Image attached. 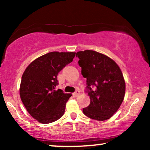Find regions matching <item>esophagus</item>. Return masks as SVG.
Here are the masks:
<instances>
[{
    "instance_id": "34e87169",
    "label": "esophagus",
    "mask_w": 150,
    "mask_h": 150,
    "mask_svg": "<svg viewBox=\"0 0 150 150\" xmlns=\"http://www.w3.org/2000/svg\"><path fill=\"white\" fill-rule=\"evenodd\" d=\"M80 94V91H79V90H76L75 92L73 93V95L75 96V97H77V96H78Z\"/></svg>"
}]
</instances>
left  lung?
Here are the masks:
<instances>
[{
  "instance_id": "obj_1",
  "label": "left lung",
  "mask_w": 150,
  "mask_h": 150,
  "mask_svg": "<svg viewBox=\"0 0 150 150\" xmlns=\"http://www.w3.org/2000/svg\"><path fill=\"white\" fill-rule=\"evenodd\" d=\"M82 75L87 79L86 92L90 104L82 109L84 114L97 120L111 118L124 99L125 83L116 62L97 51L85 50L76 53Z\"/></svg>"
}]
</instances>
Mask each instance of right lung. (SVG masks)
<instances>
[{"mask_svg": "<svg viewBox=\"0 0 150 150\" xmlns=\"http://www.w3.org/2000/svg\"><path fill=\"white\" fill-rule=\"evenodd\" d=\"M75 52L53 51L32 61L24 72L20 84L21 100L29 113L42 123L59 119L71 94L56 87L58 74L73 61Z\"/></svg>", "mask_w": 150, "mask_h": 150, "instance_id": "add662e5", "label": "right lung"}]
</instances>
